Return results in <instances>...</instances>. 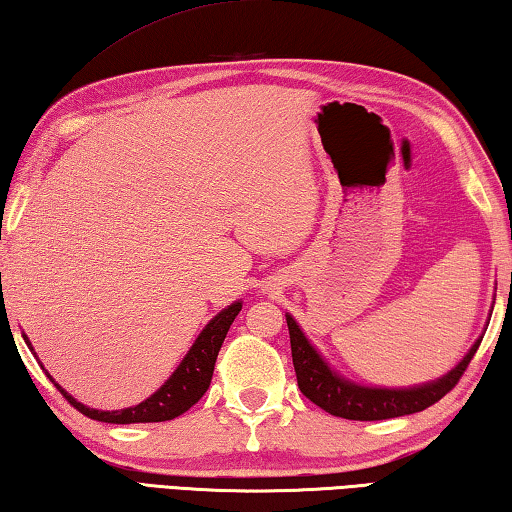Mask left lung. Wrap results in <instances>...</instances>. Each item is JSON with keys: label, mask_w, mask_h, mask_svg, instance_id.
I'll return each mask as SVG.
<instances>
[{"label": "left lung", "mask_w": 512, "mask_h": 512, "mask_svg": "<svg viewBox=\"0 0 512 512\" xmlns=\"http://www.w3.org/2000/svg\"><path fill=\"white\" fill-rule=\"evenodd\" d=\"M288 336H291L293 367L297 376V387L311 403L322 407L333 416L349 418V421H385L414 412H423L425 407L439 403L450 389L459 383L463 371L468 369L472 356H475L481 338L470 347L457 367L448 374L432 380V383L407 387V389H387V387H365L336 374L315 347L304 336L297 322L286 315Z\"/></svg>", "instance_id": "left-lung-1"}]
</instances>
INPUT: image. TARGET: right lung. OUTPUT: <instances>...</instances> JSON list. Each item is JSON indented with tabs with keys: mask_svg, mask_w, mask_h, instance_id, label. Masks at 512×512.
Returning <instances> with one entry per match:
<instances>
[{
	"mask_svg": "<svg viewBox=\"0 0 512 512\" xmlns=\"http://www.w3.org/2000/svg\"><path fill=\"white\" fill-rule=\"evenodd\" d=\"M239 311H241V302H235L230 304L228 309L217 313L215 318L206 324V329L199 333V338L194 340V345L190 347L188 353H185L181 365L176 367L174 374L165 380V385H161V389H156L150 398H145L143 403H138L134 407H125V410H116V412H100V410H94V407L78 403L76 398L64 392L53 378L51 380L55 383V387L60 389V394L67 398V401L76 407L80 414L94 418V421L120 423V425L172 421V418L188 412L190 407L194 403H199V398L208 392L219 349L224 345L226 333L230 329V324L235 322ZM24 340L33 351L29 338L24 336Z\"/></svg>",
	"mask_w": 512,
	"mask_h": 512,
	"instance_id": "obj_1",
	"label": "right lung"
}]
</instances>
